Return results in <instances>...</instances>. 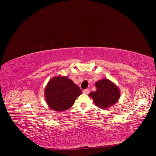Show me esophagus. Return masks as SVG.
Returning a JSON list of instances; mask_svg holds the SVG:
<instances>
[{"label":"esophagus","instance_id":"34e87169","mask_svg":"<svg viewBox=\"0 0 156 156\" xmlns=\"http://www.w3.org/2000/svg\"><path fill=\"white\" fill-rule=\"evenodd\" d=\"M83 94H88L89 93H90V90H87V89H86V90H84L83 91Z\"/></svg>","mask_w":156,"mask_h":156}]
</instances>
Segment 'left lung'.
Instances as JSON below:
<instances>
[{
	"label": "left lung",
	"instance_id": "obj_1",
	"mask_svg": "<svg viewBox=\"0 0 156 156\" xmlns=\"http://www.w3.org/2000/svg\"><path fill=\"white\" fill-rule=\"evenodd\" d=\"M96 91L89 94L95 104L101 108H108L117 103L120 96L119 87L108 79H102L95 83Z\"/></svg>",
	"mask_w": 156,
	"mask_h": 156
}]
</instances>
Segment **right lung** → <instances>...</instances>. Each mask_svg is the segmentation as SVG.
Listing matches in <instances>:
<instances>
[{
    "label": "right lung",
    "mask_w": 156,
    "mask_h": 156,
    "mask_svg": "<svg viewBox=\"0 0 156 156\" xmlns=\"http://www.w3.org/2000/svg\"><path fill=\"white\" fill-rule=\"evenodd\" d=\"M48 105L53 110L61 112L70 108L81 94V89L66 76L52 78L44 90Z\"/></svg>",
    "instance_id": "add662e5"
}]
</instances>
